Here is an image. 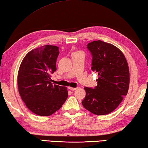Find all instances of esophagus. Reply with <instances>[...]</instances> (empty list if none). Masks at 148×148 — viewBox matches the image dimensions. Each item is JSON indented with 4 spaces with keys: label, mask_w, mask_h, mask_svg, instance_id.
<instances>
[{
    "label": "esophagus",
    "mask_w": 148,
    "mask_h": 148,
    "mask_svg": "<svg viewBox=\"0 0 148 148\" xmlns=\"http://www.w3.org/2000/svg\"><path fill=\"white\" fill-rule=\"evenodd\" d=\"M69 89L71 90H72V91H73V90H75L77 89V87H76V88H74V87H69Z\"/></svg>",
    "instance_id": "obj_1"
}]
</instances>
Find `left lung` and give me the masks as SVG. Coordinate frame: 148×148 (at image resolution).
Returning a JSON list of instances; mask_svg holds the SVG:
<instances>
[{
  "instance_id": "obj_1",
  "label": "left lung",
  "mask_w": 148,
  "mask_h": 148,
  "mask_svg": "<svg viewBox=\"0 0 148 148\" xmlns=\"http://www.w3.org/2000/svg\"><path fill=\"white\" fill-rule=\"evenodd\" d=\"M92 56V71L97 72L98 85L95 88L85 87L83 106L96 115L111 113L127 95L130 85V70L124 55L113 45L95 41L87 45Z\"/></svg>"
}]
</instances>
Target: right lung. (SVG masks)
<instances>
[{"label": "right lung", "mask_w": 148, "mask_h": 148, "mask_svg": "<svg viewBox=\"0 0 148 148\" xmlns=\"http://www.w3.org/2000/svg\"><path fill=\"white\" fill-rule=\"evenodd\" d=\"M59 48L45 45L29 52L21 62L17 76L18 92L28 109L47 116L62 107L67 88L52 85L50 74L56 71Z\"/></svg>", "instance_id": "obj_1"}]
</instances>
